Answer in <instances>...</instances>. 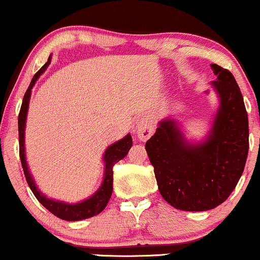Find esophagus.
Instances as JSON below:
<instances>
[{
	"label": "esophagus",
	"instance_id": "1",
	"mask_svg": "<svg viewBox=\"0 0 260 260\" xmlns=\"http://www.w3.org/2000/svg\"><path fill=\"white\" fill-rule=\"evenodd\" d=\"M155 133V122L150 116H144L136 122V136L141 141H146Z\"/></svg>",
	"mask_w": 260,
	"mask_h": 260
}]
</instances>
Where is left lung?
<instances>
[{
	"label": "left lung",
	"mask_w": 260,
	"mask_h": 260,
	"mask_svg": "<svg viewBox=\"0 0 260 260\" xmlns=\"http://www.w3.org/2000/svg\"><path fill=\"white\" fill-rule=\"evenodd\" d=\"M211 68L219 104L206 139L189 141L180 122L167 118L145 145L161 196L180 211H208L224 202L247 161L249 129L241 89L230 71Z\"/></svg>",
	"instance_id": "left-lung-1"
}]
</instances>
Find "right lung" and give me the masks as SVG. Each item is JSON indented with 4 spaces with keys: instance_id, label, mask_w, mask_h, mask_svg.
<instances>
[{
    "instance_id": "right-lung-1",
    "label": "right lung",
    "mask_w": 260,
    "mask_h": 260,
    "mask_svg": "<svg viewBox=\"0 0 260 260\" xmlns=\"http://www.w3.org/2000/svg\"><path fill=\"white\" fill-rule=\"evenodd\" d=\"M52 55H49L48 62L44 64L43 67L35 74L32 82L27 89L26 94H24L23 102H22L21 111L18 115V135H19V157H21L22 167H23L24 176H26L27 183H28L29 188L32 189L33 194L36 198L48 209L51 213L57 216L58 218L69 220V222H74V220H82L90 218V217L96 216L100 212L107 207L109 200H110L111 193H113V166L120 160L125 157L129 152L130 147L133 146V139H131L130 134L125 135L121 140H118L114 144L109 145L103 153V161H104V176H103L102 185L99 188L91 194L90 197L85 198V200L80 201L77 203H68L63 202V201L53 200V198L47 197L41 192L36 185V181L33 178L32 174L29 171L28 164H27L26 158V146H24V138H26V121H27V114H28L29 108V100L30 94H32V88L35 86L36 82L40 79L42 74L46 72L48 66L51 64Z\"/></svg>"
}]
</instances>
